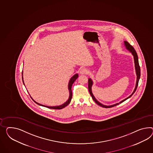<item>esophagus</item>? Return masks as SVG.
I'll use <instances>...</instances> for the list:
<instances>
[{
    "mask_svg": "<svg viewBox=\"0 0 153 153\" xmlns=\"http://www.w3.org/2000/svg\"><path fill=\"white\" fill-rule=\"evenodd\" d=\"M88 72H89L88 70L85 68H82L80 71V73L81 74H86L88 73Z\"/></svg>",
    "mask_w": 153,
    "mask_h": 153,
    "instance_id": "obj_1",
    "label": "esophagus"
}]
</instances>
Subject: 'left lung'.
<instances>
[{
    "label": "left lung",
    "instance_id": "left-lung-1",
    "mask_svg": "<svg viewBox=\"0 0 153 153\" xmlns=\"http://www.w3.org/2000/svg\"><path fill=\"white\" fill-rule=\"evenodd\" d=\"M124 45H125V46H126V48L130 52H131V54H132V55H133L134 59V63H135V71H136V74H137V77L136 85H135V89H134V90L133 93L131 94L129 97H128V98H126V99H124L123 100H122L121 102H119L120 104L122 103V102H124V101H126V99H128L130 98V97L133 95L134 93H135V91H136L137 89V85H138V82H139V79H140V68L139 64V61H138V57H137V52L135 51V50L134 49V48L128 42L124 41ZM93 84V82L91 79H89V80H88V89H89V91L90 95L91 96V97L93 98V99L94 100V102H95L98 105L100 106H102V108H110L113 107V106H115L117 105L118 104H119V103H117V104H115L111 105H104V104H102V103H100V102H98V100L94 97L93 94L92 93L91 86H92Z\"/></svg>",
    "mask_w": 153,
    "mask_h": 153
}]
</instances>
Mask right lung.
I'll use <instances>...</instances> for the list:
<instances>
[{
  "mask_svg": "<svg viewBox=\"0 0 153 153\" xmlns=\"http://www.w3.org/2000/svg\"><path fill=\"white\" fill-rule=\"evenodd\" d=\"M22 75H23V71H22ZM78 74H75L74 76H73L71 78V79H70L69 82V84H68V89H69V99H68V100H67V102H65V103L63 104L62 105H61L55 106H48L44 105H42V104H40L39 103H38L37 102L34 101L32 98H31V99L33 100V101L35 102V103H36L37 104L39 105L44 106V107H47L48 108H50V109H63L64 108H65V106H67L71 102V98H72L71 86H72L73 84L75 81V80L78 78ZM22 79H23V84H24L23 76H22Z\"/></svg>",
  "mask_w": 153,
  "mask_h": 153,
  "instance_id": "right-lung-1",
  "label": "right lung"
}]
</instances>
